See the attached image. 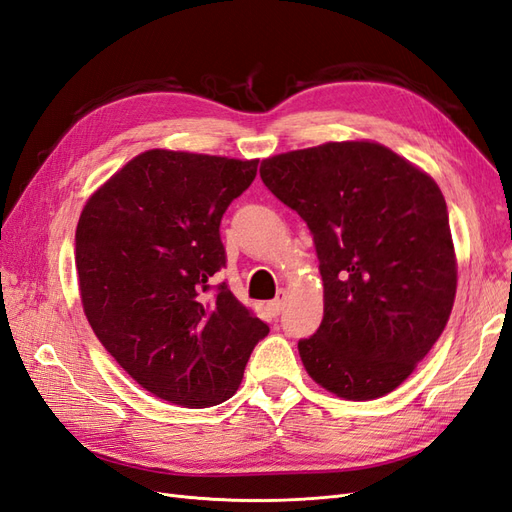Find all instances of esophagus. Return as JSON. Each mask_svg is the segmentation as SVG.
Listing matches in <instances>:
<instances>
[{"label": "esophagus", "instance_id": "1", "mask_svg": "<svg viewBox=\"0 0 512 512\" xmlns=\"http://www.w3.org/2000/svg\"><path fill=\"white\" fill-rule=\"evenodd\" d=\"M284 303H286V292L284 290H280L277 292V297L273 299V301H269V312L273 314V316H280L282 314V309H284Z\"/></svg>", "mask_w": 512, "mask_h": 512}]
</instances>
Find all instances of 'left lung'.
Instances as JSON below:
<instances>
[{
  "label": "left lung",
  "mask_w": 512,
  "mask_h": 512,
  "mask_svg": "<svg viewBox=\"0 0 512 512\" xmlns=\"http://www.w3.org/2000/svg\"><path fill=\"white\" fill-rule=\"evenodd\" d=\"M262 183L314 235L324 318L301 361L337 397L376 399L404 382L442 335L457 260L444 196L421 168L369 141L262 160Z\"/></svg>",
  "instance_id": "1"
}]
</instances>
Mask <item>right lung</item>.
<instances>
[{"label":"right lung","mask_w":512,"mask_h":512,"mask_svg":"<svg viewBox=\"0 0 512 512\" xmlns=\"http://www.w3.org/2000/svg\"><path fill=\"white\" fill-rule=\"evenodd\" d=\"M258 160L149 149L87 200L76 226L85 316L102 346L156 397L218 406L239 389L267 322L226 282L220 222Z\"/></svg>","instance_id":"add662e5"}]
</instances>
